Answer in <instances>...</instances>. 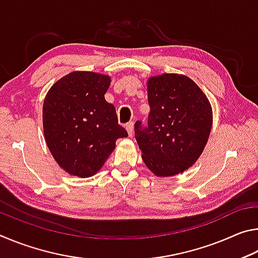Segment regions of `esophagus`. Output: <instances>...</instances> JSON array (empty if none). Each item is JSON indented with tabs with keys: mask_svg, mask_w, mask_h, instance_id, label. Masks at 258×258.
Segmentation results:
<instances>
[{
	"mask_svg": "<svg viewBox=\"0 0 258 258\" xmlns=\"http://www.w3.org/2000/svg\"><path fill=\"white\" fill-rule=\"evenodd\" d=\"M126 130H127V133L130 137H133V133H134V124L133 123H128L126 125Z\"/></svg>",
	"mask_w": 258,
	"mask_h": 258,
	"instance_id": "obj_1",
	"label": "esophagus"
}]
</instances>
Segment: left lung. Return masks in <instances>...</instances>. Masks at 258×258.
<instances>
[{"label": "left lung", "mask_w": 258, "mask_h": 258, "mask_svg": "<svg viewBox=\"0 0 258 258\" xmlns=\"http://www.w3.org/2000/svg\"><path fill=\"white\" fill-rule=\"evenodd\" d=\"M148 125H134L147 167L157 176H173L203 154L213 125L212 106L200 87L184 75L161 74L148 80Z\"/></svg>", "instance_id": "obj_1"}]
</instances>
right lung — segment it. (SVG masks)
Wrapping results in <instances>:
<instances>
[{
    "label": "right lung",
    "instance_id": "1",
    "mask_svg": "<svg viewBox=\"0 0 258 258\" xmlns=\"http://www.w3.org/2000/svg\"><path fill=\"white\" fill-rule=\"evenodd\" d=\"M110 77L73 72L54 83L43 103L46 145L61 168L71 175H94L127 137L118 125L116 109L104 99Z\"/></svg>",
    "mask_w": 258,
    "mask_h": 258
}]
</instances>
